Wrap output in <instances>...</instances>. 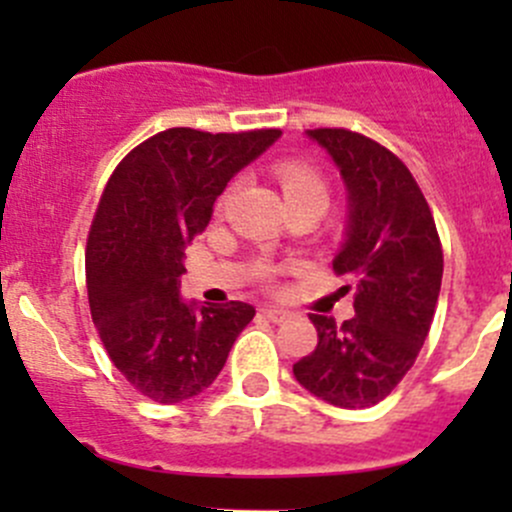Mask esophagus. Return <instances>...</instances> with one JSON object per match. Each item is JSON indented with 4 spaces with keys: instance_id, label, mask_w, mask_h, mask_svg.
I'll use <instances>...</instances> for the list:
<instances>
[{
    "instance_id": "1",
    "label": "esophagus",
    "mask_w": 512,
    "mask_h": 512,
    "mask_svg": "<svg viewBox=\"0 0 512 512\" xmlns=\"http://www.w3.org/2000/svg\"><path fill=\"white\" fill-rule=\"evenodd\" d=\"M262 314H265V317L275 324L285 322V319L289 317L287 309H282V307H262Z\"/></svg>"
}]
</instances>
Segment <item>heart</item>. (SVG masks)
<instances>
[{
	"mask_svg": "<svg viewBox=\"0 0 512 512\" xmlns=\"http://www.w3.org/2000/svg\"><path fill=\"white\" fill-rule=\"evenodd\" d=\"M277 180H280V188L285 193L287 205H302V203H312L319 205V208H327L329 203V185L327 178L322 175V170L314 168L312 163H304V160H282L280 165L275 168ZM227 195H223L220 200V208L225 205ZM257 275L262 280L270 277V267L260 265L257 267Z\"/></svg>",
	"mask_w": 512,
	"mask_h": 512,
	"instance_id": "heart-1",
	"label": "heart"
}]
</instances>
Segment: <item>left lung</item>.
<instances>
[{
    "mask_svg": "<svg viewBox=\"0 0 512 512\" xmlns=\"http://www.w3.org/2000/svg\"><path fill=\"white\" fill-rule=\"evenodd\" d=\"M307 133L349 190L347 242L334 272L354 280L356 317L337 324L309 314L319 342L292 371L309 394L366 409L399 386L426 342L441 292V237L416 178L389 148L347 128Z\"/></svg>",
    "mask_w": 512,
    "mask_h": 512,
    "instance_id": "1",
    "label": "left lung"
}]
</instances>
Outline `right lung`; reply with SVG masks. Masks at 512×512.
I'll return each mask as SVG.
<instances>
[{
    "label": "right lung",
    "instance_id": "1",
    "mask_svg": "<svg viewBox=\"0 0 512 512\" xmlns=\"http://www.w3.org/2000/svg\"><path fill=\"white\" fill-rule=\"evenodd\" d=\"M280 133L168 128L133 148L103 188L86 242L91 319L113 366L151 401L180 404L208 389L255 317L245 302L185 304L178 280L218 195Z\"/></svg>",
    "mask_w": 512,
    "mask_h": 512
}]
</instances>
